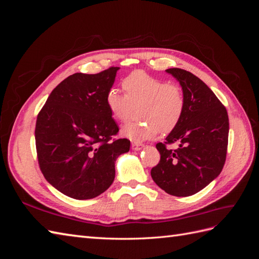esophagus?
I'll use <instances>...</instances> for the list:
<instances>
[{
	"label": "esophagus",
	"mask_w": 259,
	"mask_h": 259,
	"mask_svg": "<svg viewBox=\"0 0 259 259\" xmlns=\"http://www.w3.org/2000/svg\"><path fill=\"white\" fill-rule=\"evenodd\" d=\"M143 148H144V145H143V144H139V143H137V142H133V143H132V149H133V150L138 151V150H142Z\"/></svg>",
	"instance_id": "34e87169"
}]
</instances>
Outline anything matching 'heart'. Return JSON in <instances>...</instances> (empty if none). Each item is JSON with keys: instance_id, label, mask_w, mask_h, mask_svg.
<instances>
[{"instance_id": "b5f03b06", "label": "heart", "mask_w": 259, "mask_h": 259, "mask_svg": "<svg viewBox=\"0 0 259 259\" xmlns=\"http://www.w3.org/2000/svg\"><path fill=\"white\" fill-rule=\"evenodd\" d=\"M123 89L126 94L113 89L107 93L106 104L113 119L126 122L139 106V116L144 119L124 125L123 136L143 142L155 137L160 130L173 131L182 120L186 100L178 85L134 71L124 79Z\"/></svg>"}]
</instances>
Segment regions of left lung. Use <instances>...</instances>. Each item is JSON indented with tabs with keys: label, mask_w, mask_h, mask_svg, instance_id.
I'll use <instances>...</instances> for the list:
<instances>
[{
	"label": "left lung",
	"mask_w": 259,
	"mask_h": 259,
	"mask_svg": "<svg viewBox=\"0 0 259 259\" xmlns=\"http://www.w3.org/2000/svg\"><path fill=\"white\" fill-rule=\"evenodd\" d=\"M165 71L182 86L186 107L182 120L165 143L156 144L161 159L151 169V177L166 193L189 197L221 174L228 146V113L198 76L179 68ZM174 142L179 144L175 151L166 148Z\"/></svg>",
	"instance_id": "1"
}]
</instances>
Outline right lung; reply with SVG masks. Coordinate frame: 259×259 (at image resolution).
Segmentation results:
<instances>
[{
    "label": "right lung",
    "instance_id": "obj_1",
    "mask_svg": "<svg viewBox=\"0 0 259 259\" xmlns=\"http://www.w3.org/2000/svg\"><path fill=\"white\" fill-rule=\"evenodd\" d=\"M119 69L68 76L53 90L37 115L40 168L67 197L89 200L105 192L114 180L116 159L130 151L128 139H112L119 127L106 104Z\"/></svg>",
    "mask_w": 259,
    "mask_h": 259
}]
</instances>
